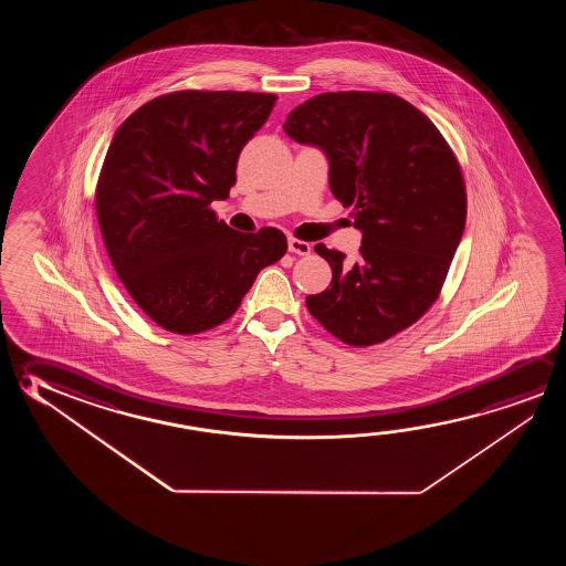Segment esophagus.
<instances>
[{
  "label": "esophagus",
  "instance_id": "1",
  "mask_svg": "<svg viewBox=\"0 0 566 566\" xmlns=\"http://www.w3.org/2000/svg\"><path fill=\"white\" fill-rule=\"evenodd\" d=\"M287 251L300 254V256H306V254L312 252V244L306 241H300L296 237H290V239H287Z\"/></svg>",
  "mask_w": 566,
  "mask_h": 566
}]
</instances>
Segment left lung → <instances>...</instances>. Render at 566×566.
Masks as SVG:
<instances>
[{
  "label": "left lung",
  "mask_w": 566,
  "mask_h": 566,
  "mask_svg": "<svg viewBox=\"0 0 566 566\" xmlns=\"http://www.w3.org/2000/svg\"><path fill=\"white\" fill-rule=\"evenodd\" d=\"M284 132L329 159V187L353 207L363 241L355 262L325 244L332 284L306 297L310 314L353 347L387 342L432 307L465 227V184L454 149L397 94H317Z\"/></svg>",
  "instance_id": "8db88e82"
}]
</instances>
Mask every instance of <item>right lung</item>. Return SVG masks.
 <instances>
[{
    "instance_id": "1",
    "label": "right lung",
    "mask_w": 566,
    "mask_h": 566,
    "mask_svg": "<svg viewBox=\"0 0 566 566\" xmlns=\"http://www.w3.org/2000/svg\"><path fill=\"white\" fill-rule=\"evenodd\" d=\"M276 94L176 91L132 112L112 138L94 203L112 266L166 332L224 324L260 270L287 251L284 232L231 229L211 209L237 184L244 144Z\"/></svg>"
}]
</instances>
